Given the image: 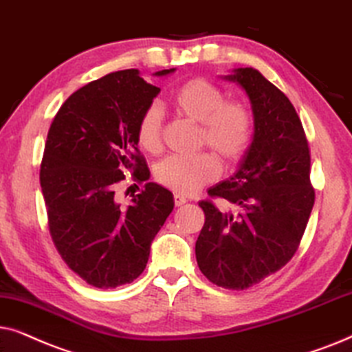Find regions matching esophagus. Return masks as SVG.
I'll return each mask as SVG.
<instances>
[{"label":"esophagus","mask_w":352,"mask_h":352,"mask_svg":"<svg viewBox=\"0 0 352 352\" xmlns=\"http://www.w3.org/2000/svg\"><path fill=\"white\" fill-rule=\"evenodd\" d=\"M173 201H175V206H184V204H185L186 201H188V199H186L184 195H180V193H175V195H173Z\"/></svg>","instance_id":"obj_1"}]
</instances>
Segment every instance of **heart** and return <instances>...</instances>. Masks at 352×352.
I'll return each mask as SVG.
<instances>
[{"mask_svg": "<svg viewBox=\"0 0 352 352\" xmlns=\"http://www.w3.org/2000/svg\"><path fill=\"white\" fill-rule=\"evenodd\" d=\"M170 107L177 114L199 124L198 144L209 146L222 161L238 162L250 149L254 120L246 104L225 100L215 83L195 77L177 87L170 95ZM138 144L156 154L162 148V111L149 106L137 124ZM220 166L212 154L199 153L193 157L168 156L154 167L157 184L180 195H191L219 179Z\"/></svg>", "mask_w": 352, "mask_h": 352, "instance_id": "1", "label": "heart"}]
</instances>
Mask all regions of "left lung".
Here are the masks:
<instances>
[{"mask_svg":"<svg viewBox=\"0 0 352 352\" xmlns=\"http://www.w3.org/2000/svg\"><path fill=\"white\" fill-rule=\"evenodd\" d=\"M223 78L236 82L250 98L254 135L238 170L208 191L232 209L199 203L206 220L195 251L209 282L246 289L294 256L316 191L309 179V143L292 101L252 67L235 69Z\"/></svg>","mask_w":352,"mask_h":352,"instance_id":"obj_1","label":"left lung"}]
</instances>
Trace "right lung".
Instances as JSON below:
<instances>
[{
    "label": "right lung",
    "instance_id": "1",
    "mask_svg": "<svg viewBox=\"0 0 352 352\" xmlns=\"http://www.w3.org/2000/svg\"><path fill=\"white\" fill-rule=\"evenodd\" d=\"M159 91L137 69L107 74L72 93L50 127L40 168L50 233L69 269L91 287L138 278L173 209L170 191L153 182L129 208L116 195L124 173L138 184L149 179L137 124Z\"/></svg>",
    "mask_w": 352,
    "mask_h": 352
}]
</instances>
